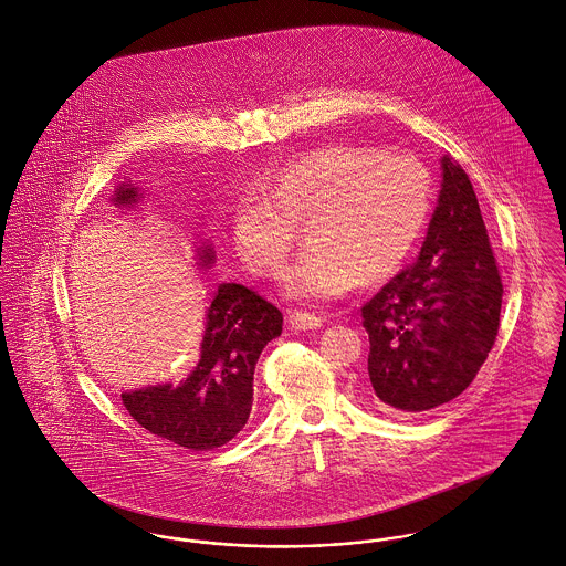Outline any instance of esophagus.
Here are the masks:
<instances>
[{
	"mask_svg": "<svg viewBox=\"0 0 566 566\" xmlns=\"http://www.w3.org/2000/svg\"><path fill=\"white\" fill-rule=\"evenodd\" d=\"M290 324L298 331H305V328H318L323 326V318L316 316V314H307V312H294L290 316Z\"/></svg>",
	"mask_w": 566,
	"mask_h": 566,
	"instance_id": "1",
	"label": "esophagus"
}]
</instances>
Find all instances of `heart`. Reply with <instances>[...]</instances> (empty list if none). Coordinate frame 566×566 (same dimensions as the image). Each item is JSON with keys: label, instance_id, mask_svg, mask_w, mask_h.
I'll list each match as a JSON object with an SVG mask.
<instances>
[{"label": "heart", "instance_id": "b5f03b06", "mask_svg": "<svg viewBox=\"0 0 566 566\" xmlns=\"http://www.w3.org/2000/svg\"><path fill=\"white\" fill-rule=\"evenodd\" d=\"M240 196L231 238L245 268L276 279L310 220V248L285 276L294 298L323 303L357 281L395 272L420 238L433 205L431 171L413 157L326 146L285 163Z\"/></svg>", "mask_w": 566, "mask_h": 566}]
</instances>
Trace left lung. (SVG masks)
<instances>
[{
  "label": "left lung",
  "instance_id": "1",
  "mask_svg": "<svg viewBox=\"0 0 566 566\" xmlns=\"http://www.w3.org/2000/svg\"><path fill=\"white\" fill-rule=\"evenodd\" d=\"M501 274L467 171L442 159V189L420 254L361 307L377 401L418 413L460 397L494 346Z\"/></svg>",
  "mask_w": 566,
  "mask_h": 566
}]
</instances>
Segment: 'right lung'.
<instances>
[{"instance_id":"1","label":"right lung","mask_w":566,"mask_h":566,"mask_svg":"<svg viewBox=\"0 0 566 566\" xmlns=\"http://www.w3.org/2000/svg\"><path fill=\"white\" fill-rule=\"evenodd\" d=\"M117 205L137 202L135 187H119ZM213 252L205 248L202 263ZM283 331V314L240 283H222L207 314L200 361L187 379L122 395L128 413L150 433L189 451L231 442L252 409L254 366L265 344Z\"/></svg>"}]
</instances>
